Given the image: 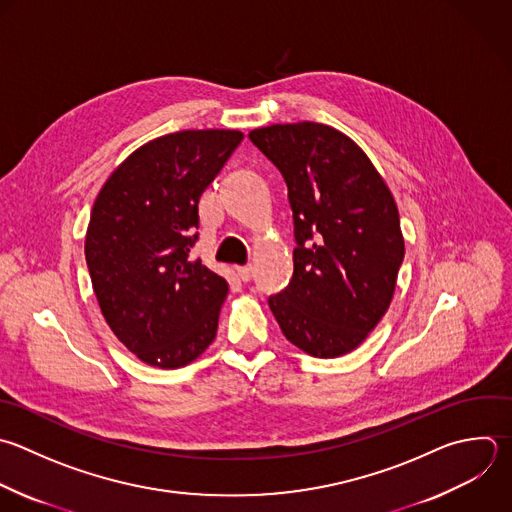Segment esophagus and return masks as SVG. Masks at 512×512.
<instances>
[{
  "instance_id": "esophagus-1",
  "label": "esophagus",
  "mask_w": 512,
  "mask_h": 512,
  "mask_svg": "<svg viewBox=\"0 0 512 512\" xmlns=\"http://www.w3.org/2000/svg\"><path fill=\"white\" fill-rule=\"evenodd\" d=\"M236 272H238V276H240L242 282H250V278H252V266H250V264L236 268Z\"/></svg>"
}]
</instances>
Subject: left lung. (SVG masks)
<instances>
[{"mask_svg":"<svg viewBox=\"0 0 512 512\" xmlns=\"http://www.w3.org/2000/svg\"><path fill=\"white\" fill-rule=\"evenodd\" d=\"M248 138L280 170L294 220V274L268 306L294 346L342 356L390 306L404 258L396 202L368 156L330 126L274 124Z\"/></svg>","mask_w":512,"mask_h":512,"instance_id":"left-lung-1","label":"left lung"}]
</instances>
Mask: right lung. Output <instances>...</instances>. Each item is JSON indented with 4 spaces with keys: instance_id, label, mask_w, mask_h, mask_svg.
Listing matches in <instances>:
<instances>
[{
    "instance_id": "right-lung-1",
    "label": "right lung",
    "mask_w": 512,
    "mask_h": 512,
    "mask_svg": "<svg viewBox=\"0 0 512 512\" xmlns=\"http://www.w3.org/2000/svg\"><path fill=\"white\" fill-rule=\"evenodd\" d=\"M238 130H184L128 156L100 190L86 262L102 314L140 360L180 368L216 338L228 282L190 260L198 202L242 142Z\"/></svg>"
}]
</instances>
